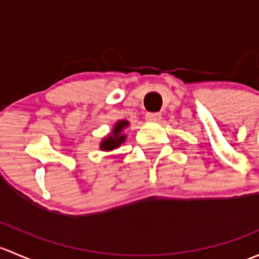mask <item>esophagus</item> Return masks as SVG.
<instances>
[{
  "instance_id": "1",
  "label": "esophagus",
  "mask_w": 259,
  "mask_h": 259,
  "mask_svg": "<svg viewBox=\"0 0 259 259\" xmlns=\"http://www.w3.org/2000/svg\"><path fill=\"white\" fill-rule=\"evenodd\" d=\"M145 117H146V120H148V121L158 122V121H160L161 115L159 113H148V114H146Z\"/></svg>"
}]
</instances>
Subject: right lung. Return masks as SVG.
I'll return each instance as SVG.
<instances>
[{
    "instance_id": "1",
    "label": "right lung",
    "mask_w": 259,
    "mask_h": 259,
    "mask_svg": "<svg viewBox=\"0 0 259 259\" xmlns=\"http://www.w3.org/2000/svg\"><path fill=\"white\" fill-rule=\"evenodd\" d=\"M130 125V122L127 120H119L114 124L113 130H111L110 134L106 135L103 140L100 142V146L99 148L103 151H111L114 149H117L122 143H125L126 140V134L124 133V130L126 129Z\"/></svg>"
}]
</instances>
